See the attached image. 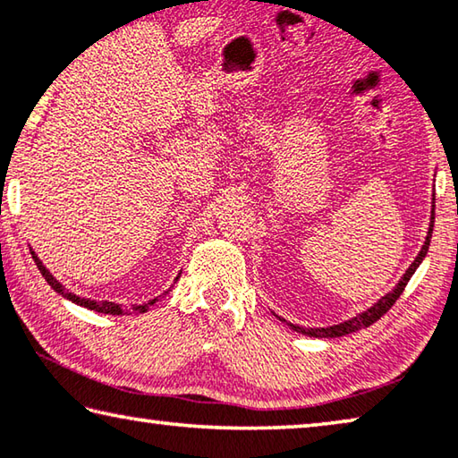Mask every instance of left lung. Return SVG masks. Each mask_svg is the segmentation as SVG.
<instances>
[{"label":"left lung","mask_w":458,"mask_h":458,"mask_svg":"<svg viewBox=\"0 0 458 458\" xmlns=\"http://www.w3.org/2000/svg\"><path fill=\"white\" fill-rule=\"evenodd\" d=\"M432 228H434V201H432L430 228H428V234H426V241H424V244H422V250L418 252V257L413 259V263L410 265L408 271L403 273V277L399 279L397 285H395L394 289H391V292H389L387 295H383L379 301L373 303V306L369 308L367 311H360V314L351 318V320H344V322L334 324V326H326V328H303V326H297V324L289 322V326H292V330L300 332V334H306V336H314V338H338V336H346V334L357 332V330H360V328H369V326L375 324L383 314H387V311L391 310V306H394V303H395L397 297L403 293V287L408 285V281L411 279V275L416 273V268H418L420 263H422V260H424L426 252H428V246H430ZM279 320H281V318H279ZM283 322H285V320H283Z\"/></svg>","instance_id":"left-lung-1"}]
</instances>
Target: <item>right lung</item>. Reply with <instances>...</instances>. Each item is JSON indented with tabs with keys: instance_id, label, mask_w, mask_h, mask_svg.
Wrapping results in <instances>:
<instances>
[{
	"instance_id": "obj_1",
	"label": "right lung",
	"mask_w": 458,
	"mask_h": 458,
	"mask_svg": "<svg viewBox=\"0 0 458 458\" xmlns=\"http://www.w3.org/2000/svg\"><path fill=\"white\" fill-rule=\"evenodd\" d=\"M32 259H34V263H36V267H38V271L42 273V277L47 279V283L50 287L55 289L56 293L59 295H63V297H67L69 301H72V303H77V306H83V308H87V310H93V311H98V314H110V316H122V314H130V311H134V314H144V311H147L150 306H155V303L158 301V297H155V300H148L147 303H134L132 308H128V310H124L122 308V303H114V301H96V300H85V297H79V295H75V293H71L69 289H64L59 281H56L55 277H53V273L48 271V268L42 265V260L36 257V252L32 250ZM181 275V273H179ZM179 275H177V279H179ZM175 279V281H177ZM171 292V289H169ZM166 293V292H165Z\"/></svg>"
}]
</instances>
